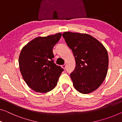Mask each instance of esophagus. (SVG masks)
<instances>
[{
    "mask_svg": "<svg viewBox=\"0 0 122 122\" xmlns=\"http://www.w3.org/2000/svg\"><path fill=\"white\" fill-rule=\"evenodd\" d=\"M66 65H65V64L62 65V67L63 69H66Z\"/></svg>",
    "mask_w": 122,
    "mask_h": 122,
    "instance_id": "esophagus-1",
    "label": "esophagus"
}]
</instances>
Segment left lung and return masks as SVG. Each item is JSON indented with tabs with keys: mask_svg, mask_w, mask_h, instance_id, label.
<instances>
[{
	"mask_svg": "<svg viewBox=\"0 0 122 122\" xmlns=\"http://www.w3.org/2000/svg\"><path fill=\"white\" fill-rule=\"evenodd\" d=\"M62 36L75 58L76 66L70 74L74 88L82 94L94 92L107 73V50L89 34L65 32Z\"/></svg>",
	"mask_w": 122,
	"mask_h": 122,
	"instance_id": "left-lung-1",
	"label": "left lung"
}]
</instances>
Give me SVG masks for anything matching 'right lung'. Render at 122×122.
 Returning a JSON list of instances; mask_svg holds the SVG:
<instances>
[{
	"instance_id": "1",
	"label": "right lung",
	"mask_w": 122,
	"mask_h": 122,
	"mask_svg": "<svg viewBox=\"0 0 122 122\" xmlns=\"http://www.w3.org/2000/svg\"><path fill=\"white\" fill-rule=\"evenodd\" d=\"M62 34L34 38L25 45L19 56L20 70L27 85L36 92H49L56 86L63 69L56 65L52 49Z\"/></svg>"
}]
</instances>
